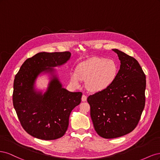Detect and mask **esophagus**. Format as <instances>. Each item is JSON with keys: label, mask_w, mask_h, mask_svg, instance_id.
<instances>
[{"label": "esophagus", "mask_w": 160, "mask_h": 160, "mask_svg": "<svg viewBox=\"0 0 160 160\" xmlns=\"http://www.w3.org/2000/svg\"><path fill=\"white\" fill-rule=\"evenodd\" d=\"M87 96L85 95H83V96H82V98H81V100L82 101H87Z\"/></svg>", "instance_id": "esophagus-1"}]
</instances>
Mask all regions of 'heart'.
<instances>
[{
    "instance_id": "1",
    "label": "heart",
    "mask_w": 160,
    "mask_h": 160,
    "mask_svg": "<svg viewBox=\"0 0 160 160\" xmlns=\"http://www.w3.org/2000/svg\"><path fill=\"white\" fill-rule=\"evenodd\" d=\"M117 72L118 67L113 60L93 57L80 63L77 71L71 72L70 81L72 85L79 86L82 80H86L88 89L98 92L112 83Z\"/></svg>"
}]
</instances>
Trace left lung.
<instances>
[{
  "mask_svg": "<svg viewBox=\"0 0 160 160\" xmlns=\"http://www.w3.org/2000/svg\"><path fill=\"white\" fill-rule=\"evenodd\" d=\"M120 69L107 88L89 95L90 115L96 132L105 139L126 135L136 128L145 107L146 75L138 61L118 49Z\"/></svg>",
  "mask_w": 160,
  "mask_h": 160,
  "instance_id": "8db88e82",
  "label": "left lung"
}]
</instances>
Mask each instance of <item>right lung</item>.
I'll return each instance as SVG.
<instances>
[{"mask_svg":"<svg viewBox=\"0 0 160 160\" xmlns=\"http://www.w3.org/2000/svg\"><path fill=\"white\" fill-rule=\"evenodd\" d=\"M71 52H38L28 58L16 75L13 85L14 108L22 127L32 137L53 140L63 136L71 111L81 101V92H70L62 87L52 67L69 60ZM50 73L51 80L42 94L34 89L37 77Z\"/></svg>","mask_w":160,"mask_h":160,"instance_id":"right-lung-1","label":"right lung"}]
</instances>
